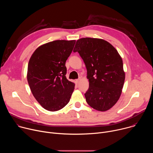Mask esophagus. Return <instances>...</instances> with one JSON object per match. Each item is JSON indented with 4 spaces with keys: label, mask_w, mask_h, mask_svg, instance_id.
Instances as JSON below:
<instances>
[{
    "label": "esophagus",
    "mask_w": 153,
    "mask_h": 153,
    "mask_svg": "<svg viewBox=\"0 0 153 153\" xmlns=\"http://www.w3.org/2000/svg\"><path fill=\"white\" fill-rule=\"evenodd\" d=\"M80 79H76V83H79V81H80Z\"/></svg>",
    "instance_id": "obj_1"
}]
</instances>
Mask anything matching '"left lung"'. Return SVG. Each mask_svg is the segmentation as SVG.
Wrapping results in <instances>:
<instances>
[{
  "instance_id": "obj_1",
  "label": "left lung",
  "mask_w": 153,
  "mask_h": 153,
  "mask_svg": "<svg viewBox=\"0 0 153 153\" xmlns=\"http://www.w3.org/2000/svg\"><path fill=\"white\" fill-rule=\"evenodd\" d=\"M73 52H78L87 70L89 88L86 101L95 110L105 111L119 100L125 82L122 57L107 41L86 37L77 40Z\"/></svg>"
}]
</instances>
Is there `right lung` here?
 Wrapping results in <instances>:
<instances>
[{"mask_svg": "<svg viewBox=\"0 0 153 153\" xmlns=\"http://www.w3.org/2000/svg\"><path fill=\"white\" fill-rule=\"evenodd\" d=\"M76 40H58L38 47L28 65L27 80L31 91L45 110L56 111L70 100L75 84L65 75V67Z\"/></svg>", "mask_w": 153, "mask_h": 153, "instance_id": "add662e5", "label": "right lung"}]
</instances>
